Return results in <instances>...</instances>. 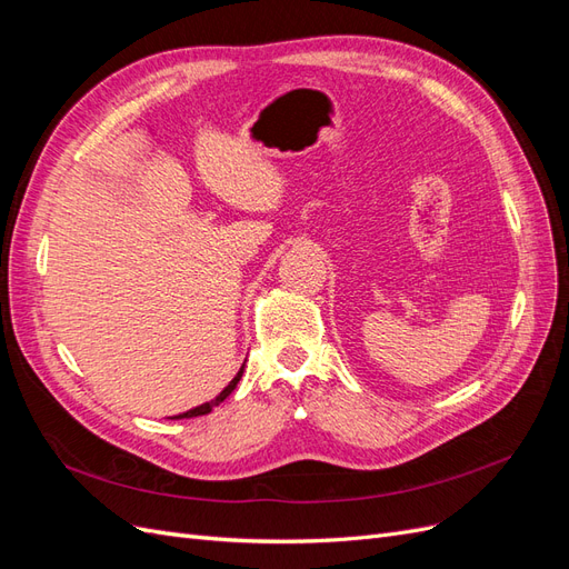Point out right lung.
<instances>
[{
  "label": "right lung",
  "mask_w": 569,
  "mask_h": 569,
  "mask_svg": "<svg viewBox=\"0 0 569 569\" xmlns=\"http://www.w3.org/2000/svg\"><path fill=\"white\" fill-rule=\"evenodd\" d=\"M242 375H244V366L239 368V372L232 377V382H230L226 389H222V391L216 396L213 401H209V403H201V406H197V408H192V410H187V412H180V416H176V418H178V420H182V418H197V416H206V412H211L218 403L226 401L228 396L234 391V387L239 385V380H242Z\"/></svg>",
  "instance_id": "add662e5"
}]
</instances>
